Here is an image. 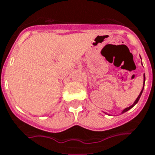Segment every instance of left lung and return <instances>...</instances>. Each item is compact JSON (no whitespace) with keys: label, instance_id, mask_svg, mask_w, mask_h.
<instances>
[{"label":"left lung","instance_id":"left-lung-1","mask_svg":"<svg viewBox=\"0 0 155 155\" xmlns=\"http://www.w3.org/2000/svg\"><path fill=\"white\" fill-rule=\"evenodd\" d=\"M145 81H146V76H145V74H144V84H143V88H142V89H141V91H140V94H139V96L137 97V98L136 99V101H134V103H133V105H132V106H130L129 107H127V108H125V109L124 110H123V111H122V114H123V113H124V112L127 111V110H129L130 109H132V108H133V106H135L136 104L137 103V102H138V101H139V99H140V96H141V94H142V92H143V89H144V85H145Z\"/></svg>","mask_w":155,"mask_h":155}]
</instances>
